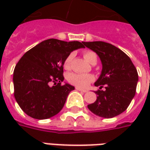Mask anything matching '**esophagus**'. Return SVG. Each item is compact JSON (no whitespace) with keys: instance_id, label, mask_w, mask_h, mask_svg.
I'll return each mask as SVG.
<instances>
[{"instance_id":"1","label":"esophagus","mask_w":150,"mask_h":150,"mask_svg":"<svg viewBox=\"0 0 150 150\" xmlns=\"http://www.w3.org/2000/svg\"><path fill=\"white\" fill-rule=\"evenodd\" d=\"M75 89L77 90V91H82V92H87V90H85V89H81V88H75Z\"/></svg>"}]
</instances>
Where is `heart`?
<instances>
[{"label": "heart", "instance_id": "b5f03b06", "mask_svg": "<svg viewBox=\"0 0 150 150\" xmlns=\"http://www.w3.org/2000/svg\"><path fill=\"white\" fill-rule=\"evenodd\" d=\"M83 57L84 59L89 62L90 63H93L94 61L97 60V57L96 54H95L93 51L91 50H87L83 53ZM72 59H73V54H70L67 58H66L63 66L64 68L69 69L71 67V63ZM67 81L71 83V84L76 86L77 88H85L88 87V85L90 84V83L94 80V76L92 75H84V74H79V73H70L67 75Z\"/></svg>", "mask_w": 150, "mask_h": 150}]
</instances>
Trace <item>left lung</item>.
Returning a JSON list of instances; mask_svg holds the SVG:
<instances>
[{
    "instance_id": "1",
    "label": "left lung",
    "mask_w": 150,
    "mask_h": 150,
    "mask_svg": "<svg viewBox=\"0 0 150 150\" xmlns=\"http://www.w3.org/2000/svg\"><path fill=\"white\" fill-rule=\"evenodd\" d=\"M96 53L102 62L101 75L95 83L97 99L88 104L91 112L104 118H112L127 109L134 97L138 74L131 59L121 50L104 42H83ZM105 86V90H101Z\"/></svg>"
}]
</instances>
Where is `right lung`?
Masks as SVG:
<instances>
[{
  "mask_svg": "<svg viewBox=\"0 0 150 150\" xmlns=\"http://www.w3.org/2000/svg\"><path fill=\"white\" fill-rule=\"evenodd\" d=\"M83 42L50 38L25 53L13 71L14 97L25 113L32 118H50L62 110L69 93L75 88L62 85L63 63ZM54 83L53 86L51 84Z\"/></svg>",
  "mask_w": 150,
  "mask_h": 150,
  "instance_id": "right-lung-1",
  "label": "right lung"
}]
</instances>
